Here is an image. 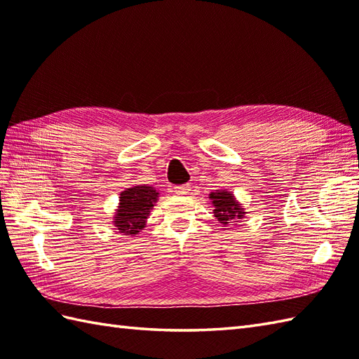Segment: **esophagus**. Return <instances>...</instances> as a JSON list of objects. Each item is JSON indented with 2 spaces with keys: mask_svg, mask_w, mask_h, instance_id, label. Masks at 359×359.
<instances>
[{
  "mask_svg": "<svg viewBox=\"0 0 359 359\" xmlns=\"http://www.w3.org/2000/svg\"><path fill=\"white\" fill-rule=\"evenodd\" d=\"M189 191H191V187H189V185H179V187H174V193H175V194H179V196L188 194Z\"/></svg>",
  "mask_w": 359,
  "mask_h": 359,
  "instance_id": "34e87169",
  "label": "esophagus"
}]
</instances>
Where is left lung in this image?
Listing matches in <instances>:
<instances>
[{"mask_svg":"<svg viewBox=\"0 0 359 359\" xmlns=\"http://www.w3.org/2000/svg\"><path fill=\"white\" fill-rule=\"evenodd\" d=\"M210 201L212 207H215L212 215L217 217L222 226H233L245 217V208H242V203L236 199V196L231 191L215 189L210 194ZM226 230H230V228H226Z\"/></svg>","mask_w":359,"mask_h":359,"instance_id":"1","label":"left lung"}]
</instances>
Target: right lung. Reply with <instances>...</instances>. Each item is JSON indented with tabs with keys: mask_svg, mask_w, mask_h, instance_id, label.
Here are the masks:
<instances>
[{
	"mask_svg": "<svg viewBox=\"0 0 359 359\" xmlns=\"http://www.w3.org/2000/svg\"><path fill=\"white\" fill-rule=\"evenodd\" d=\"M158 201V191L151 185H137L120 193L112 224L123 236H135L147 226L148 217Z\"/></svg>",
	"mask_w": 359,
	"mask_h": 359,
	"instance_id": "1",
	"label": "right lung"
}]
</instances>
